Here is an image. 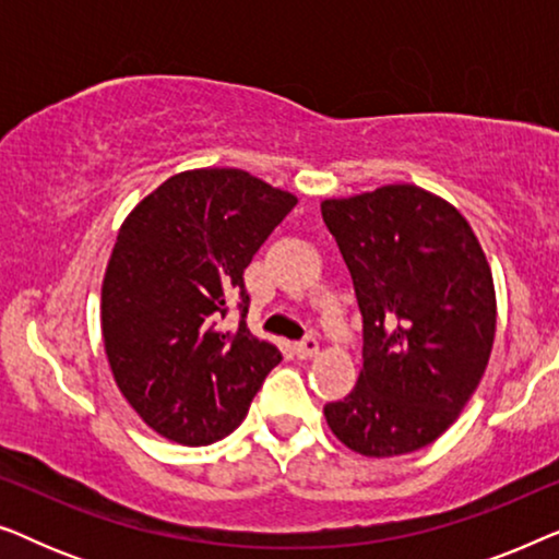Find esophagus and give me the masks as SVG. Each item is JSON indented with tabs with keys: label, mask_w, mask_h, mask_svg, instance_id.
<instances>
[{
	"label": "esophagus",
	"mask_w": 559,
	"mask_h": 559,
	"mask_svg": "<svg viewBox=\"0 0 559 559\" xmlns=\"http://www.w3.org/2000/svg\"><path fill=\"white\" fill-rule=\"evenodd\" d=\"M318 350H320V346L316 338H305L300 343H295L297 358H312V356H318Z\"/></svg>",
	"instance_id": "1"
}]
</instances>
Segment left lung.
I'll use <instances>...</instances> for the list:
<instances>
[{
  "label": "left lung",
  "mask_w": 559,
  "mask_h": 559,
  "mask_svg": "<svg viewBox=\"0 0 559 559\" xmlns=\"http://www.w3.org/2000/svg\"><path fill=\"white\" fill-rule=\"evenodd\" d=\"M320 213L364 316V366L348 396L325 404V423L358 455L415 453L461 417L484 379L491 266L463 213L412 182L325 198Z\"/></svg>",
  "instance_id": "obj_1"
}]
</instances>
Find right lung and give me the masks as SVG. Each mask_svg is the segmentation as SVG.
<instances>
[{
  "label": "right lung",
  "mask_w": 559,
  "mask_h": 559,
  "mask_svg": "<svg viewBox=\"0 0 559 559\" xmlns=\"http://www.w3.org/2000/svg\"><path fill=\"white\" fill-rule=\"evenodd\" d=\"M297 195L236 167L167 178L129 211L102 282L109 369L142 423L180 445L234 432L280 348L247 323L221 331L243 270Z\"/></svg>",
  "instance_id": "obj_1"
}]
</instances>
